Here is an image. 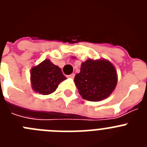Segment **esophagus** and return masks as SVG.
<instances>
[{
  "label": "esophagus",
  "mask_w": 147,
  "mask_h": 147,
  "mask_svg": "<svg viewBox=\"0 0 147 147\" xmlns=\"http://www.w3.org/2000/svg\"><path fill=\"white\" fill-rule=\"evenodd\" d=\"M74 76H75L74 74H72L68 75V76H67V77L69 78V79H74Z\"/></svg>",
  "instance_id": "esophagus-1"
}]
</instances>
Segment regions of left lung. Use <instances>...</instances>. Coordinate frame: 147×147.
Instances as JSON below:
<instances>
[{
	"instance_id": "8db88e82",
	"label": "left lung",
	"mask_w": 147,
	"mask_h": 147,
	"mask_svg": "<svg viewBox=\"0 0 147 147\" xmlns=\"http://www.w3.org/2000/svg\"><path fill=\"white\" fill-rule=\"evenodd\" d=\"M118 82L115 67L105 59H88L82 62L74 82L82 98L99 102L107 98L115 90Z\"/></svg>"
}]
</instances>
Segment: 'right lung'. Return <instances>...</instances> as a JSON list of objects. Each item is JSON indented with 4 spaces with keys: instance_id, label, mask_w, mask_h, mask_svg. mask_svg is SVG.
Segmentation results:
<instances>
[{
    "instance_id": "right-lung-1",
    "label": "right lung",
    "mask_w": 147,
    "mask_h": 147,
    "mask_svg": "<svg viewBox=\"0 0 147 147\" xmlns=\"http://www.w3.org/2000/svg\"><path fill=\"white\" fill-rule=\"evenodd\" d=\"M30 74L32 88L42 95L54 93L59 83L67 79L62 74L61 68L48 59L32 67Z\"/></svg>"
}]
</instances>
